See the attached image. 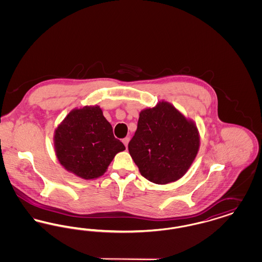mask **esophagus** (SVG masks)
<instances>
[{
    "mask_svg": "<svg viewBox=\"0 0 262 262\" xmlns=\"http://www.w3.org/2000/svg\"><path fill=\"white\" fill-rule=\"evenodd\" d=\"M123 142H124L125 147L127 148V144H128V142H129V137H125V138L123 139Z\"/></svg>",
    "mask_w": 262,
    "mask_h": 262,
    "instance_id": "1",
    "label": "esophagus"
}]
</instances>
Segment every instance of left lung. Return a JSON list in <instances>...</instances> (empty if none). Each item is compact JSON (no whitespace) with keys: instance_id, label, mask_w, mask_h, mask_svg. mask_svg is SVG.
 <instances>
[{"instance_id":"left-lung-1","label":"left lung","mask_w":262,"mask_h":262,"mask_svg":"<svg viewBox=\"0 0 262 262\" xmlns=\"http://www.w3.org/2000/svg\"><path fill=\"white\" fill-rule=\"evenodd\" d=\"M200 148L196 125L168 102L139 114L128 151L142 177L166 185L187 173Z\"/></svg>"}]
</instances>
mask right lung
I'll return each instance as SVG.
<instances>
[{"instance_id": "obj_1", "label": "right lung", "mask_w": 262, "mask_h": 262, "mask_svg": "<svg viewBox=\"0 0 262 262\" xmlns=\"http://www.w3.org/2000/svg\"><path fill=\"white\" fill-rule=\"evenodd\" d=\"M54 146L62 167L84 180L102 176L115 155L125 149L99 106L69 113L55 130Z\"/></svg>"}]
</instances>
